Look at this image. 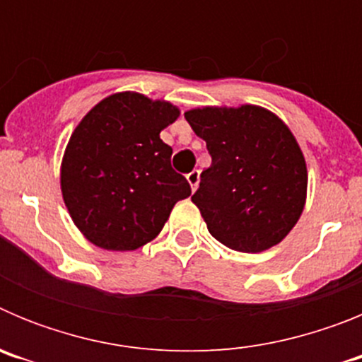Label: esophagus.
<instances>
[{"mask_svg": "<svg viewBox=\"0 0 362 362\" xmlns=\"http://www.w3.org/2000/svg\"><path fill=\"white\" fill-rule=\"evenodd\" d=\"M187 181L190 185L192 192L197 190V185H199V170H192L190 174H187Z\"/></svg>", "mask_w": 362, "mask_h": 362, "instance_id": "34e87169", "label": "esophagus"}]
</instances>
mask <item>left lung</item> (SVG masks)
I'll list each match as a JSON object with an SVG mask.
<instances>
[{"label":"left lung","mask_w":362,"mask_h":362,"mask_svg":"<svg viewBox=\"0 0 362 362\" xmlns=\"http://www.w3.org/2000/svg\"><path fill=\"white\" fill-rule=\"evenodd\" d=\"M185 117L212 156L192 196L209 232L246 254L279 245L305 210L308 187L288 124L257 105L197 107Z\"/></svg>","instance_id":"obj_1"}]
</instances>
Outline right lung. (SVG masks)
Masks as SVG:
<instances>
[{
    "instance_id": "obj_1",
    "label": "right lung",
    "mask_w": 362,
    "mask_h": 362,
    "mask_svg": "<svg viewBox=\"0 0 362 362\" xmlns=\"http://www.w3.org/2000/svg\"><path fill=\"white\" fill-rule=\"evenodd\" d=\"M165 99L117 92L86 112L63 153L59 183L74 225L98 248L129 252L159 235L190 185L159 137L179 117Z\"/></svg>"
}]
</instances>
